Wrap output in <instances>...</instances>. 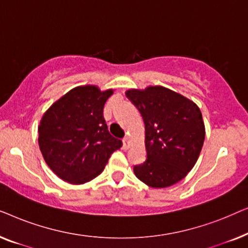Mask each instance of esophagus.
Returning a JSON list of instances; mask_svg holds the SVG:
<instances>
[{
  "instance_id": "34e87169",
  "label": "esophagus",
  "mask_w": 248,
  "mask_h": 248,
  "mask_svg": "<svg viewBox=\"0 0 248 248\" xmlns=\"http://www.w3.org/2000/svg\"><path fill=\"white\" fill-rule=\"evenodd\" d=\"M130 144H131L130 138L125 137V138L123 139V148H124V149H128V148H130Z\"/></svg>"
}]
</instances>
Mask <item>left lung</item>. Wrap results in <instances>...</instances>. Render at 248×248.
<instances>
[{
    "label": "left lung",
    "mask_w": 248,
    "mask_h": 248,
    "mask_svg": "<svg viewBox=\"0 0 248 248\" xmlns=\"http://www.w3.org/2000/svg\"><path fill=\"white\" fill-rule=\"evenodd\" d=\"M126 97L144 122L147 159L134 166L137 177L150 187L164 188L182 181L198 161L205 138L200 108L165 87L130 89Z\"/></svg>",
    "instance_id": "8db88e82"
}]
</instances>
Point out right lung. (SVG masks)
<instances>
[{"label":"right lung","instance_id":"1","mask_svg":"<svg viewBox=\"0 0 248 248\" xmlns=\"http://www.w3.org/2000/svg\"><path fill=\"white\" fill-rule=\"evenodd\" d=\"M114 90L96 86L73 88L43 115L38 143L48 167L71 184H84L104 170L122 147L108 131L104 105Z\"/></svg>","mask_w":248,"mask_h":248}]
</instances>
